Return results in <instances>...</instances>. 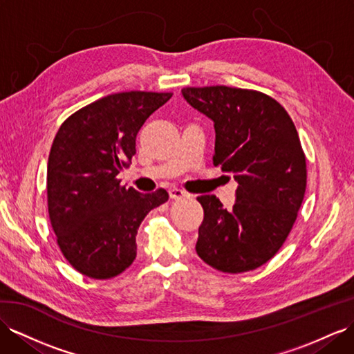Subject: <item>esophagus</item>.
I'll return each instance as SVG.
<instances>
[{
    "mask_svg": "<svg viewBox=\"0 0 354 354\" xmlns=\"http://www.w3.org/2000/svg\"><path fill=\"white\" fill-rule=\"evenodd\" d=\"M169 194H170L171 198H183V197H187V196H188V193L185 192V189L178 188V187L170 188V189H169Z\"/></svg>",
    "mask_w": 354,
    "mask_h": 354,
    "instance_id": "1",
    "label": "esophagus"
}]
</instances>
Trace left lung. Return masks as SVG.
<instances>
[{"mask_svg": "<svg viewBox=\"0 0 354 354\" xmlns=\"http://www.w3.org/2000/svg\"><path fill=\"white\" fill-rule=\"evenodd\" d=\"M183 95L214 121V166L238 180L230 209L215 196L197 197L205 214L197 254L227 274L257 269L283 247L305 196L306 160L296 127L260 91L188 86Z\"/></svg>", "mask_w": 354, "mask_h": 354, "instance_id": "1", "label": "left lung"}]
</instances>
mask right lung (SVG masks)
Returning a JSON list of instances; mask_svg holds the SVG:
<instances>
[{"label": "right lung", "instance_id": "add662e5", "mask_svg": "<svg viewBox=\"0 0 354 354\" xmlns=\"http://www.w3.org/2000/svg\"><path fill=\"white\" fill-rule=\"evenodd\" d=\"M171 93L125 91L97 100L61 124L48 161V209L68 263L94 279H109L138 254L136 234L169 193H138L118 174L136 153V136Z\"/></svg>", "mask_w": 354, "mask_h": 354}]
</instances>
